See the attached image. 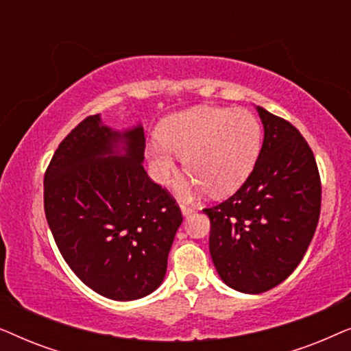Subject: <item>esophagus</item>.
<instances>
[{
  "mask_svg": "<svg viewBox=\"0 0 351 351\" xmlns=\"http://www.w3.org/2000/svg\"><path fill=\"white\" fill-rule=\"evenodd\" d=\"M180 213H182V215H184V217H189L190 214L195 213V208H191V206H186V204H182L180 206Z\"/></svg>",
  "mask_w": 351,
  "mask_h": 351,
  "instance_id": "obj_1",
  "label": "esophagus"
}]
</instances>
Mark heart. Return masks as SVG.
Here are the masks:
<instances>
[{
    "label": "heart",
    "instance_id": "1",
    "mask_svg": "<svg viewBox=\"0 0 351 351\" xmlns=\"http://www.w3.org/2000/svg\"><path fill=\"white\" fill-rule=\"evenodd\" d=\"M160 141L147 145L152 174L167 184L177 166V155H185L189 179L176 184L180 198H191L208 189L213 196L237 191L256 166L262 147V128L247 110L195 107L166 118Z\"/></svg>",
    "mask_w": 351,
    "mask_h": 351
}]
</instances>
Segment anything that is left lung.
I'll return each instance as SVG.
<instances>
[{
  "label": "left lung",
  "mask_w": 351,
  "mask_h": 351,
  "mask_svg": "<svg viewBox=\"0 0 351 351\" xmlns=\"http://www.w3.org/2000/svg\"><path fill=\"white\" fill-rule=\"evenodd\" d=\"M263 143L251 176L233 196L203 213L210 220L209 251L220 280L261 294L295 270L318 225L321 182L302 134L256 107Z\"/></svg>",
  "instance_id": "8db88e82"
}]
</instances>
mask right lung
Listing matches in <instances>:
<instances>
[{
    "label": "right lung",
    "instance_id": "add662e5",
    "mask_svg": "<svg viewBox=\"0 0 351 351\" xmlns=\"http://www.w3.org/2000/svg\"><path fill=\"white\" fill-rule=\"evenodd\" d=\"M138 123L114 129L100 114L66 136L45 176V213L57 247L86 286L112 300L161 286L182 223L176 201L143 169Z\"/></svg>",
    "mask_w": 351,
    "mask_h": 351
}]
</instances>
